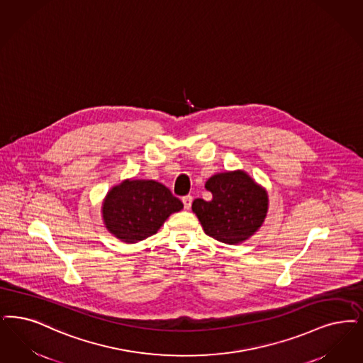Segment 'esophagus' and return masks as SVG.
<instances>
[{"label":"esophagus","mask_w":363,"mask_h":363,"mask_svg":"<svg viewBox=\"0 0 363 363\" xmlns=\"http://www.w3.org/2000/svg\"><path fill=\"white\" fill-rule=\"evenodd\" d=\"M191 201H193L191 196H185V197L182 199V203H184V206H185V209H190V206H191Z\"/></svg>","instance_id":"obj_1"}]
</instances>
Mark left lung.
I'll list each match as a JSON object with an SVG mask.
<instances>
[{
  "label": "left lung",
  "instance_id": "8db88e82",
  "mask_svg": "<svg viewBox=\"0 0 363 363\" xmlns=\"http://www.w3.org/2000/svg\"><path fill=\"white\" fill-rule=\"evenodd\" d=\"M205 189L212 200L196 199L193 212L203 233L225 245H240L250 239L264 223L269 211L267 190L245 170L212 175Z\"/></svg>",
  "mask_w": 363,
  "mask_h": 363
}]
</instances>
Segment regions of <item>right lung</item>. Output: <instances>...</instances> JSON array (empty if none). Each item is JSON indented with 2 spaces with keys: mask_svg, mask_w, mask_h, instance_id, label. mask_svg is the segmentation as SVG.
Wrapping results in <instances>:
<instances>
[{
  "mask_svg": "<svg viewBox=\"0 0 363 363\" xmlns=\"http://www.w3.org/2000/svg\"><path fill=\"white\" fill-rule=\"evenodd\" d=\"M184 208L172 191L154 179L127 178L102 201V223L124 243H138L158 233L170 215Z\"/></svg>",
  "mask_w": 363,
  "mask_h": 363,
  "instance_id": "right-lung-1",
  "label": "right lung"
}]
</instances>
